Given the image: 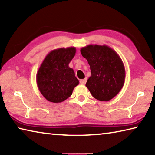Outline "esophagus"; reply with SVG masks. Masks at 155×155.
Instances as JSON below:
<instances>
[{
  "label": "esophagus",
  "mask_w": 155,
  "mask_h": 155,
  "mask_svg": "<svg viewBox=\"0 0 155 155\" xmlns=\"http://www.w3.org/2000/svg\"><path fill=\"white\" fill-rule=\"evenodd\" d=\"M86 81H87V78H84V79H81L80 80V83L82 84V85H85L86 83Z\"/></svg>",
  "instance_id": "obj_1"
}]
</instances>
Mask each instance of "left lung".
Masks as SVG:
<instances>
[{
    "label": "left lung",
    "instance_id": "1",
    "mask_svg": "<svg viewBox=\"0 0 155 155\" xmlns=\"http://www.w3.org/2000/svg\"><path fill=\"white\" fill-rule=\"evenodd\" d=\"M81 52L90 66L91 77L85 85L91 95L101 101L114 98L124 86L126 77L120 57L106 45L90 44L81 48Z\"/></svg>",
    "mask_w": 155,
    "mask_h": 155
}]
</instances>
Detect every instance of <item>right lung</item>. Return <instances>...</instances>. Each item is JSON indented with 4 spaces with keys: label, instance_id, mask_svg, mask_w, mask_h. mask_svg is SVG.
<instances>
[{
    "label": "right lung",
    "instance_id": "right-lung-1",
    "mask_svg": "<svg viewBox=\"0 0 155 155\" xmlns=\"http://www.w3.org/2000/svg\"><path fill=\"white\" fill-rule=\"evenodd\" d=\"M75 53V47L54 49L41 63L36 75L37 85L47 101L61 103L72 95L79 83L74 71L69 67Z\"/></svg>",
    "mask_w": 155,
    "mask_h": 155
}]
</instances>
